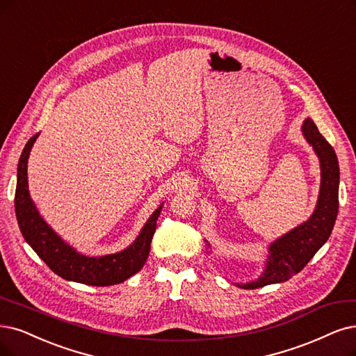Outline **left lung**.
I'll use <instances>...</instances> for the list:
<instances>
[{"label": "left lung", "mask_w": 356, "mask_h": 356, "mask_svg": "<svg viewBox=\"0 0 356 356\" xmlns=\"http://www.w3.org/2000/svg\"><path fill=\"white\" fill-rule=\"evenodd\" d=\"M302 135L317 154L321 168V183L317 205L311 217L299 226L280 236L268 246L264 271L249 283H234L242 289H257L283 283L304 268L318 249L328 241L339 211V161L333 147L320 134L317 126L307 118ZM208 243V241H205ZM209 248V243H208Z\"/></svg>", "instance_id": "8db88e82"}]
</instances>
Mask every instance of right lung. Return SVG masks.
Masks as SVG:
<instances>
[{
    "label": "right lung",
    "instance_id": "1",
    "mask_svg": "<svg viewBox=\"0 0 356 356\" xmlns=\"http://www.w3.org/2000/svg\"><path fill=\"white\" fill-rule=\"evenodd\" d=\"M39 134L24 145L17 165V185L15 196L16 217L24 241L45 264L60 277L89 286H111L127 280L140 271L151 249L163 204L145 222L134 243L115 254L88 257L79 254L73 246L64 242L41 217L31 198L28 185V160Z\"/></svg>",
    "mask_w": 356,
    "mask_h": 356
}]
</instances>
